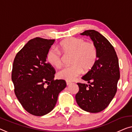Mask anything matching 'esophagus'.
<instances>
[{
	"mask_svg": "<svg viewBox=\"0 0 132 132\" xmlns=\"http://www.w3.org/2000/svg\"><path fill=\"white\" fill-rule=\"evenodd\" d=\"M66 84H67V85L68 86V85H70V84H71V82L69 81H66Z\"/></svg>",
	"mask_w": 132,
	"mask_h": 132,
	"instance_id": "obj_1",
	"label": "esophagus"
}]
</instances>
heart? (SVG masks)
<instances>
[{
	"mask_svg": "<svg viewBox=\"0 0 132 132\" xmlns=\"http://www.w3.org/2000/svg\"><path fill=\"white\" fill-rule=\"evenodd\" d=\"M59 47L65 54H72L71 66L66 67L58 72L61 79L72 81L83 72L90 70L96 63L98 51L92 42H87L81 38L68 37L59 44ZM47 61L56 68L62 65V55L58 49L52 47L46 55Z\"/></svg>",
	"mask_w": 132,
	"mask_h": 132,
	"instance_id": "b5f03b06",
	"label": "heart"
}]
</instances>
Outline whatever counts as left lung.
I'll list each match as a JSON object with an SVG mask.
<instances>
[{"instance_id":"8db88e82","label":"left lung","mask_w":132,"mask_h":132,"mask_svg":"<svg viewBox=\"0 0 132 132\" xmlns=\"http://www.w3.org/2000/svg\"><path fill=\"white\" fill-rule=\"evenodd\" d=\"M89 36L98 51L95 65L81 79L89 85L79 83L76 100L85 111L96 113L105 110L115 96L120 79L117 55L111 44L99 32L86 30L80 34Z\"/></svg>"}]
</instances>
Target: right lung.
Masks as SVG:
<instances>
[{
    "instance_id": "add662e5",
    "label": "right lung",
    "mask_w": 132,
    "mask_h": 132,
    "mask_svg": "<svg viewBox=\"0 0 132 132\" xmlns=\"http://www.w3.org/2000/svg\"><path fill=\"white\" fill-rule=\"evenodd\" d=\"M55 41L39 37L30 40L17 53L13 63L15 95L22 107L36 116L50 112L59 93L67 86L64 80H54L55 69L47 62V53Z\"/></svg>"
}]
</instances>
